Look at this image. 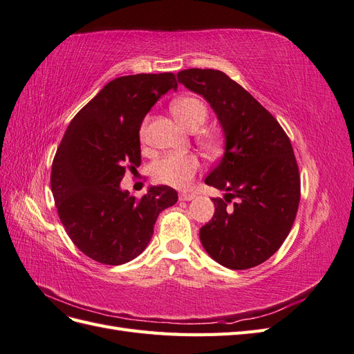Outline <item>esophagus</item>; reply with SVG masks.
<instances>
[{
    "instance_id": "obj_1",
    "label": "esophagus",
    "mask_w": 354,
    "mask_h": 354,
    "mask_svg": "<svg viewBox=\"0 0 354 354\" xmlns=\"http://www.w3.org/2000/svg\"><path fill=\"white\" fill-rule=\"evenodd\" d=\"M194 198H195L194 194H186V192H183V194L178 195V199H180V201H192Z\"/></svg>"
}]
</instances>
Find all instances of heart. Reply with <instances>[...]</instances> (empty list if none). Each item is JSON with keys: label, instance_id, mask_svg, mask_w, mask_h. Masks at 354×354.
<instances>
[{"label": "heart", "instance_id": "obj_1", "mask_svg": "<svg viewBox=\"0 0 354 354\" xmlns=\"http://www.w3.org/2000/svg\"><path fill=\"white\" fill-rule=\"evenodd\" d=\"M176 120L187 128L189 131H196L203 125L208 118V109L205 103L198 97L185 95L173 102L171 104ZM140 136L145 137V127L142 128ZM198 146L209 156L220 152V137L211 130H202L196 136ZM199 169V159L194 153H173L159 159L153 165V178L158 183H162L171 187L183 189L190 185Z\"/></svg>", "mask_w": 354, "mask_h": 354}]
</instances>
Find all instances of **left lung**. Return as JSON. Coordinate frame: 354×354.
<instances>
[{
    "label": "left lung",
    "instance_id": "obj_1",
    "mask_svg": "<svg viewBox=\"0 0 354 354\" xmlns=\"http://www.w3.org/2000/svg\"><path fill=\"white\" fill-rule=\"evenodd\" d=\"M177 80L216 112L226 147L205 183L224 190L214 217L199 230L212 260L233 270L264 263L291 232L299 203V173L283 128L226 73L185 69Z\"/></svg>",
    "mask_w": 354,
    "mask_h": 354
}]
</instances>
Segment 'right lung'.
Wrapping results in <instances>:
<instances>
[{
  "label": "right lung",
  "instance_id": "1",
  "mask_svg": "<svg viewBox=\"0 0 354 354\" xmlns=\"http://www.w3.org/2000/svg\"><path fill=\"white\" fill-rule=\"evenodd\" d=\"M176 75L120 77L75 115L57 147L51 192L60 221L77 248L94 261L120 266L140 255L160 211L177 202L169 186H151L137 199L121 189L125 169L142 164V122Z\"/></svg>",
  "mask_w": 354,
  "mask_h": 354
}]
</instances>
